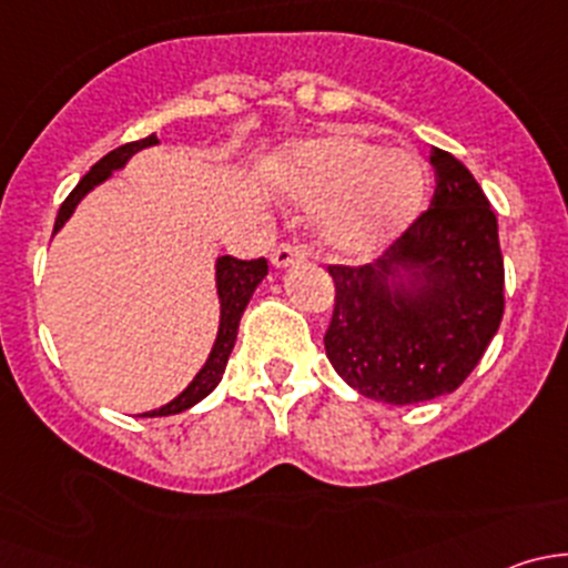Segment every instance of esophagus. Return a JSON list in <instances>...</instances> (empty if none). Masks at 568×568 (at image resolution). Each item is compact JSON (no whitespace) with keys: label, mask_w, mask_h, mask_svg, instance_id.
<instances>
[{"label":"esophagus","mask_w":568,"mask_h":568,"mask_svg":"<svg viewBox=\"0 0 568 568\" xmlns=\"http://www.w3.org/2000/svg\"><path fill=\"white\" fill-rule=\"evenodd\" d=\"M305 261V250L300 244H280L277 250L272 252V266L274 268H288L294 263Z\"/></svg>","instance_id":"obj_1"}]
</instances>
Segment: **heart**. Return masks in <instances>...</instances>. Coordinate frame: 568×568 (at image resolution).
<instances>
[{
  "label": "heart",
  "mask_w": 568,
  "mask_h": 568,
  "mask_svg": "<svg viewBox=\"0 0 568 568\" xmlns=\"http://www.w3.org/2000/svg\"><path fill=\"white\" fill-rule=\"evenodd\" d=\"M268 175L300 203L318 205L321 247L341 257H371L409 231L426 205V168L406 148L363 136H307L280 148Z\"/></svg>",
  "instance_id": "1"
}]
</instances>
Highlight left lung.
<instances>
[{
	"label": "left lung",
	"mask_w": 568,
	"mask_h": 568,
	"mask_svg": "<svg viewBox=\"0 0 568 568\" xmlns=\"http://www.w3.org/2000/svg\"><path fill=\"white\" fill-rule=\"evenodd\" d=\"M432 209L368 266H329L324 346L348 387L406 406L454 393L503 321L497 216L473 173L432 148Z\"/></svg>",
	"instance_id": "1"
}]
</instances>
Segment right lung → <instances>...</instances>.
Masks as SVG:
<instances>
[{"label": "right lung", "instance_id": "right-lung-1", "mask_svg": "<svg viewBox=\"0 0 568 568\" xmlns=\"http://www.w3.org/2000/svg\"><path fill=\"white\" fill-rule=\"evenodd\" d=\"M153 145H159L156 134L145 136V140L129 142V145L114 148V151H109L101 162H95L93 168H90V173L77 183V189L68 194L65 203L60 205V214H57V222H54V233L71 220L77 205L82 203L95 186H101V183L109 181L118 170H123L125 164L131 162V156H136V153ZM266 274H268V266L263 257H257V261H236V257L231 255L216 257L214 277H216V300H220V326H216V337H214V346H211L209 352V359H205L203 368L194 374V379L189 382V385L183 387L173 400H168V404L159 406V409L145 412L142 417H168V415H178V412L192 409L194 404H200L205 395L220 385L222 374H225L227 357H231L233 346H236L239 324H242L244 311H247L252 294H255V288L261 285V280L266 277Z\"/></svg>", "mask_w": 568, "mask_h": 568}]
</instances>
